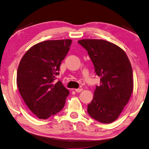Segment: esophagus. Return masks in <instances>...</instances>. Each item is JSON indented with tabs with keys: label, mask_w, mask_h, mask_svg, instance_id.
Returning <instances> with one entry per match:
<instances>
[{
	"label": "esophagus",
	"mask_w": 149,
	"mask_h": 149,
	"mask_svg": "<svg viewBox=\"0 0 149 149\" xmlns=\"http://www.w3.org/2000/svg\"><path fill=\"white\" fill-rule=\"evenodd\" d=\"M83 91V88H76L75 89V91L77 92V93H80V92H81Z\"/></svg>",
	"instance_id": "esophagus-1"
}]
</instances>
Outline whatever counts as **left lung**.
<instances>
[{"label":"left lung","instance_id":"8db88e82","mask_svg":"<svg viewBox=\"0 0 149 149\" xmlns=\"http://www.w3.org/2000/svg\"><path fill=\"white\" fill-rule=\"evenodd\" d=\"M78 43L87 51L96 74L100 77L87 111L94 119L108 124L116 120L128 104L134 88L133 72L124 51L104 40L84 39Z\"/></svg>","mask_w":149,"mask_h":149}]
</instances>
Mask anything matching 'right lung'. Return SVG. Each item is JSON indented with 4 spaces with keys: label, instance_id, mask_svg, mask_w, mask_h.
Segmentation results:
<instances>
[{
    "label": "right lung",
    "instance_id": "add662e5",
    "mask_svg": "<svg viewBox=\"0 0 149 149\" xmlns=\"http://www.w3.org/2000/svg\"><path fill=\"white\" fill-rule=\"evenodd\" d=\"M71 44L70 39L38 43L26 51L19 64V91L26 106L40 119L56 114L65 105L69 91L55 80Z\"/></svg>",
    "mask_w": 149,
    "mask_h": 149
}]
</instances>
